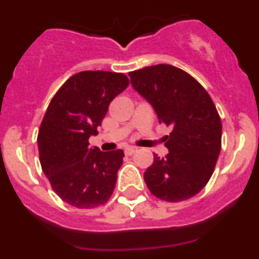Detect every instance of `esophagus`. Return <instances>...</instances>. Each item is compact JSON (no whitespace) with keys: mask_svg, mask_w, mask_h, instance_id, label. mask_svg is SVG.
Here are the masks:
<instances>
[{"mask_svg":"<svg viewBox=\"0 0 259 259\" xmlns=\"http://www.w3.org/2000/svg\"><path fill=\"white\" fill-rule=\"evenodd\" d=\"M134 153H137V148H126L125 149V154H126V155H133V154Z\"/></svg>","mask_w":259,"mask_h":259,"instance_id":"obj_1","label":"esophagus"}]
</instances>
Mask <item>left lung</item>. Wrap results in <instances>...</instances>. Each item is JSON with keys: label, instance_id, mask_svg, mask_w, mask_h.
<instances>
[{"label": "left lung", "instance_id": "8db88e82", "mask_svg": "<svg viewBox=\"0 0 259 259\" xmlns=\"http://www.w3.org/2000/svg\"><path fill=\"white\" fill-rule=\"evenodd\" d=\"M133 88L153 106L159 122L170 126L164 138L169 153L154 155L144 180L151 194L182 202L209 182L222 146V121L209 94L188 72L166 64L129 72Z\"/></svg>", "mask_w": 259, "mask_h": 259}]
</instances>
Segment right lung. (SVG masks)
Here are the masks:
<instances>
[{
  "mask_svg": "<svg viewBox=\"0 0 259 259\" xmlns=\"http://www.w3.org/2000/svg\"><path fill=\"white\" fill-rule=\"evenodd\" d=\"M129 79L109 71H81L57 90L37 135L42 171L64 202L81 209L109 200L116 184L124 151H101L89 146L98 134L113 99Z\"/></svg>",
  "mask_w": 259,
  "mask_h": 259,
  "instance_id": "obj_1",
  "label": "right lung"
}]
</instances>
